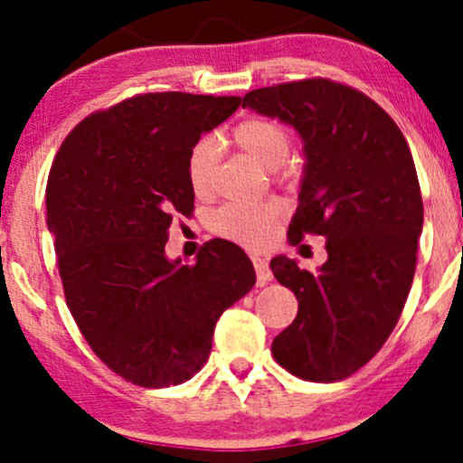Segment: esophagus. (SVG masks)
Instances as JSON below:
<instances>
[{
  "instance_id": "esophagus-1",
  "label": "esophagus",
  "mask_w": 463,
  "mask_h": 463,
  "mask_svg": "<svg viewBox=\"0 0 463 463\" xmlns=\"http://www.w3.org/2000/svg\"><path fill=\"white\" fill-rule=\"evenodd\" d=\"M253 266H255V275H258V283L260 285H266L272 281V272L270 268H268V261L264 258H258V255H253Z\"/></svg>"
}]
</instances>
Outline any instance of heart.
Here are the masks:
<instances>
[{
  "label": "heart",
  "instance_id": "obj_1",
  "mask_svg": "<svg viewBox=\"0 0 463 463\" xmlns=\"http://www.w3.org/2000/svg\"><path fill=\"white\" fill-rule=\"evenodd\" d=\"M233 144L266 169L281 167L289 150L292 137L277 119L250 118L233 130ZM216 165H219V141L214 137L199 139L188 156V182L197 197H208L214 188ZM281 205L277 202L225 203L210 219L219 236L244 247H264L275 233Z\"/></svg>",
  "mask_w": 463,
  "mask_h": 463
}]
</instances>
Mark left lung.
I'll use <instances>...</instances> for the list:
<instances>
[{
    "mask_svg": "<svg viewBox=\"0 0 463 463\" xmlns=\"http://www.w3.org/2000/svg\"><path fill=\"white\" fill-rule=\"evenodd\" d=\"M242 107L302 139L289 242L305 233L326 238L328 260L316 275L285 255L270 261L298 298V316L275 336L272 356L302 380H344L384 345L410 294L423 232L412 154L380 105L328 79L253 90Z\"/></svg>",
    "mask_w": 463,
    "mask_h": 463,
    "instance_id": "left-lung-1",
    "label": "left lung"
}]
</instances>
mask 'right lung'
Returning <instances> with one entry per match:
<instances>
[{
    "label": "right lung",
    "instance_id": "1",
    "mask_svg": "<svg viewBox=\"0 0 463 463\" xmlns=\"http://www.w3.org/2000/svg\"><path fill=\"white\" fill-rule=\"evenodd\" d=\"M238 107V96H133L85 118L51 167L47 225L68 309L96 356L146 389L191 380L216 319L255 285L233 242L203 244L193 266L165 255L171 219L195 203L191 150Z\"/></svg>",
    "mask_w": 463,
    "mask_h": 463
}]
</instances>
